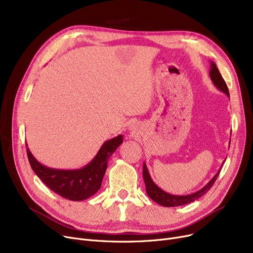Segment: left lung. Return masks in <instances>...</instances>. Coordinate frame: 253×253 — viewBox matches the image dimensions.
<instances>
[{
  "mask_svg": "<svg viewBox=\"0 0 253 253\" xmlns=\"http://www.w3.org/2000/svg\"><path fill=\"white\" fill-rule=\"evenodd\" d=\"M209 77L211 79L212 83L214 84V86L219 91L224 93V94L227 95L228 97H230V93H229V89H228L227 84H225L223 78L221 77L216 64L211 60H210ZM229 147H230V145H229ZM224 161L222 162L219 170L217 171V173L207 182V184H205L201 190H199V191H197L195 193H192V194H189V195H172L170 193H167V192L163 191L161 188H159L158 185L154 182V180L152 179V177L150 175L149 169L147 167V164L143 163L142 176H143V180H144V183H145V191H147L148 196L152 199L153 201H155L159 205H162L164 207H175V206H181V205L192 203L195 200H197V199L201 198L203 195H205L211 189V187L213 185V183L215 182V180H216V178L219 174V172L221 170V167H222Z\"/></svg>",
  "mask_w": 253,
  "mask_h": 253,
  "instance_id": "obj_1",
  "label": "left lung"
}]
</instances>
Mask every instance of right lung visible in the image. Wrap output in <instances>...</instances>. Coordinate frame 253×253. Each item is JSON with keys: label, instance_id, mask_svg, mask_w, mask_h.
<instances>
[{"label": "right lung", "instance_id": "obj_1", "mask_svg": "<svg viewBox=\"0 0 253 253\" xmlns=\"http://www.w3.org/2000/svg\"><path fill=\"white\" fill-rule=\"evenodd\" d=\"M123 142V135L104 141L92 161L80 169H56L40 163L26 143L29 161L38 177L59 196L71 201H83L98 192L110 157Z\"/></svg>", "mask_w": 253, "mask_h": 253}]
</instances>
